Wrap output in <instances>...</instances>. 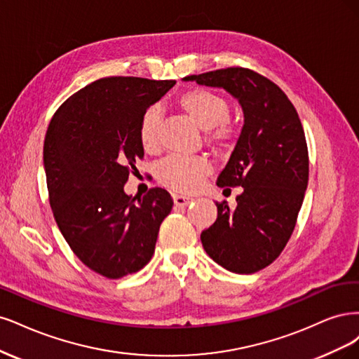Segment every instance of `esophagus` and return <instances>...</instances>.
<instances>
[{"mask_svg":"<svg viewBox=\"0 0 359 359\" xmlns=\"http://www.w3.org/2000/svg\"><path fill=\"white\" fill-rule=\"evenodd\" d=\"M172 200H175V204L177 207H184L192 201V198H189V196H184V195H172Z\"/></svg>","mask_w":359,"mask_h":359,"instance_id":"1","label":"esophagus"}]
</instances>
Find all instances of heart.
<instances>
[{
	"mask_svg": "<svg viewBox=\"0 0 359 359\" xmlns=\"http://www.w3.org/2000/svg\"><path fill=\"white\" fill-rule=\"evenodd\" d=\"M177 106L195 125L205 130V138L213 144L226 147L240 134V123L228 116V100L217 92L204 88L187 90L177 98ZM158 122L159 111L155 107L147 109L138 122V140L147 152L158 147ZM209 172L210 164L203 156H168L158 167V179L171 189L188 194L198 188Z\"/></svg>",
	"mask_w": 359,
	"mask_h": 359,
	"instance_id": "b5f03b06",
	"label": "heart"
}]
</instances>
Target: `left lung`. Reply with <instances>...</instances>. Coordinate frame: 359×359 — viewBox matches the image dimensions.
<instances>
[{"mask_svg": "<svg viewBox=\"0 0 359 359\" xmlns=\"http://www.w3.org/2000/svg\"><path fill=\"white\" fill-rule=\"evenodd\" d=\"M183 80L224 88L243 107L245 125L216 182L243 192L234 210L225 201L216 203L217 219L203 231L201 243L224 269L257 273L285 249L304 200L309 150L302 121L285 92L249 68L229 67Z\"/></svg>", "mask_w": 359, "mask_h": 359, "instance_id": "obj_1", "label": "left lung"}]
</instances>
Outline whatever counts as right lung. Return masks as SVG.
<instances>
[{
	"label": "right lung",
	"mask_w": 359,
	"mask_h": 359,
	"mask_svg": "<svg viewBox=\"0 0 359 359\" xmlns=\"http://www.w3.org/2000/svg\"><path fill=\"white\" fill-rule=\"evenodd\" d=\"M175 80L113 76L98 79L61 104L44 138L49 203L74 255L107 279L137 273L152 258L171 195L150 188L123 192L144 150L142 114Z\"/></svg>",
	"instance_id": "add662e5"
}]
</instances>
